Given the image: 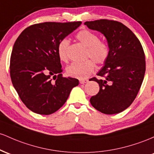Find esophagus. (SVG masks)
<instances>
[{
    "label": "esophagus",
    "mask_w": 154,
    "mask_h": 154,
    "mask_svg": "<svg viewBox=\"0 0 154 154\" xmlns=\"http://www.w3.org/2000/svg\"><path fill=\"white\" fill-rule=\"evenodd\" d=\"M79 82H80V84H85V83H87L88 82H89V80H88V79H81Z\"/></svg>",
    "instance_id": "34e87169"
}]
</instances>
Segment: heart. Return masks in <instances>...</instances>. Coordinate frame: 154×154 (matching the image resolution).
Wrapping results in <instances>:
<instances>
[{"label":"heart","instance_id":"obj_1","mask_svg":"<svg viewBox=\"0 0 154 154\" xmlns=\"http://www.w3.org/2000/svg\"><path fill=\"white\" fill-rule=\"evenodd\" d=\"M76 38L87 47L86 57H90L97 64L105 63L109 56V47L104 41H100L99 36L89 30H82L78 32ZM70 41L63 39L57 46L58 56L63 62L68 60V49ZM94 63L91 60H87L81 63H73L67 68V73L71 77L77 79H86L91 75L94 69Z\"/></svg>","mask_w":154,"mask_h":154}]
</instances>
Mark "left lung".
Listing matches in <instances>:
<instances>
[{
	"instance_id": "8db88e82",
	"label": "left lung",
	"mask_w": 154,
	"mask_h": 154,
	"mask_svg": "<svg viewBox=\"0 0 154 154\" xmlns=\"http://www.w3.org/2000/svg\"><path fill=\"white\" fill-rule=\"evenodd\" d=\"M88 28L103 34L108 41L109 56L97 75L92 78L100 91L90 98L91 105L105 114L127 109L135 99L144 79L146 60L140 42L127 26L113 20L86 22Z\"/></svg>"
}]
</instances>
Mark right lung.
<instances>
[{
  "label": "right lung",
  "mask_w": 154,
  "mask_h": 154,
  "mask_svg": "<svg viewBox=\"0 0 154 154\" xmlns=\"http://www.w3.org/2000/svg\"><path fill=\"white\" fill-rule=\"evenodd\" d=\"M81 24H35L25 29L15 41L10 75L17 94L31 111L41 115L54 113L65 104L72 88L79 85L78 79L62 75L57 46Z\"/></svg>",
  "instance_id": "1"
}]
</instances>
